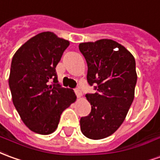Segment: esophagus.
I'll list each match as a JSON object with an SVG mask.
<instances>
[{
  "label": "esophagus",
  "instance_id": "1",
  "mask_svg": "<svg viewBox=\"0 0 160 160\" xmlns=\"http://www.w3.org/2000/svg\"><path fill=\"white\" fill-rule=\"evenodd\" d=\"M74 92H75V94H76V96L78 98H80L81 95H82V92L80 91V88H75V89H74Z\"/></svg>",
  "mask_w": 160,
  "mask_h": 160
}]
</instances>
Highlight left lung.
<instances>
[{
	"label": "left lung",
	"mask_w": 160,
	"mask_h": 160,
	"mask_svg": "<svg viewBox=\"0 0 160 160\" xmlns=\"http://www.w3.org/2000/svg\"><path fill=\"white\" fill-rule=\"evenodd\" d=\"M88 64V82L94 93H87L91 112L80 119L87 138L101 139L117 131L134 99L137 83L134 57L118 42L102 39L79 45Z\"/></svg>",
	"instance_id": "left-lung-1"
}]
</instances>
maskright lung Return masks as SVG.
Wrapping results in <instances>:
<instances>
[{"label": "right lung", "mask_w": 160, "mask_h": 160, "mask_svg": "<svg viewBox=\"0 0 160 160\" xmlns=\"http://www.w3.org/2000/svg\"><path fill=\"white\" fill-rule=\"evenodd\" d=\"M68 46V41L43 32L24 43L12 59L8 84L13 103L23 123L39 134L56 130L62 112L76 99L72 89L57 84L55 68Z\"/></svg>", "instance_id": "right-lung-1"}]
</instances>
